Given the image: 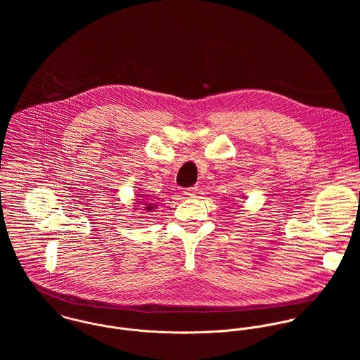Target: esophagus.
I'll return each instance as SVG.
<instances>
[{"label":"esophagus","instance_id":"34e87169","mask_svg":"<svg viewBox=\"0 0 360 360\" xmlns=\"http://www.w3.org/2000/svg\"><path fill=\"white\" fill-rule=\"evenodd\" d=\"M184 193L188 198H195L198 194V187H188V188H186Z\"/></svg>","mask_w":360,"mask_h":360}]
</instances>
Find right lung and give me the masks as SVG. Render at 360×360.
<instances>
[{"instance_id":"right-lung-1","label":"right lung","mask_w":360,"mask_h":360,"mask_svg":"<svg viewBox=\"0 0 360 360\" xmlns=\"http://www.w3.org/2000/svg\"><path fill=\"white\" fill-rule=\"evenodd\" d=\"M139 201H141V200H139ZM153 204H147V206H146V209H148V210H150V209H153Z\"/></svg>"}]
</instances>
